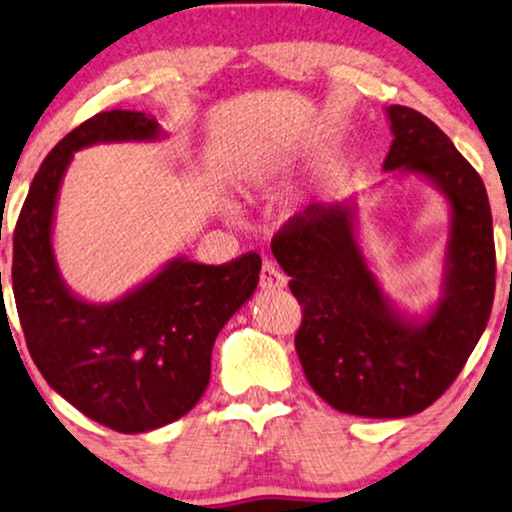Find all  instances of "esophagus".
I'll return each instance as SVG.
<instances>
[{
  "mask_svg": "<svg viewBox=\"0 0 512 512\" xmlns=\"http://www.w3.org/2000/svg\"><path fill=\"white\" fill-rule=\"evenodd\" d=\"M285 285H288V278H285L281 271L276 269V264L264 262L262 271H260V288L276 292V290H283Z\"/></svg>",
  "mask_w": 512,
  "mask_h": 512,
  "instance_id": "34e87169",
  "label": "esophagus"
}]
</instances>
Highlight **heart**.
Masks as SVG:
<instances>
[{
    "mask_svg": "<svg viewBox=\"0 0 512 512\" xmlns=\"http://www.w3.org/2000/svg\"><path fill=\"white\" fill-rule=\"evenodd\" d=\"M257 177H262V175H257Z\"/></svg>",
    "mask_w": 512,
    "mask_h": 512,
    "instance_id": "heart-1",
    "label": "heart"
}]
</instances>
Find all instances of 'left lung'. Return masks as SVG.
<instances>
[{
    "instance_id": "1",
    "label": "left lung",
    "mask_w": 512,
    "mask_h": 512,
    "mask_svg": "<svg viewBox=\"0 0 512 512\" xmlns=\"http://www.w3.org/2000/svg\"><path fill=\"white\" fill-rule=\"evenodd\" d=\"M386 117L384 173L421 177L449 206L438 302L410 316L386 295L360 245L356 199L313 203L271 241L304 306L295 349L306 381L327 405L365 419L412 417L452 386L485 332L496 285L482 177L417 109L391 105Z\"/></svg>"
}]
</instances>
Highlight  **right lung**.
Here are the masks:
<instances>
[{
	"instance_id": "add662e5",
	"label": "right lung",
	"mask_w": 512,
	"mask_h": 512,
	"mask_svg": "<svg viewBox=\"0 0 512 512\" xmlns=\"http://www.w3.org/2000/svg\"><path fill=\"white\" fill-rule=\"evenodd\" d=\"M161 138L166 131L145 112L95 114L46 156L13 231V297L34 365L67 403L119 433L173 424L199 403L215 337L252 297L262 269L255 252L220 267L173 257L114 302H86L70 290L53 222L74 152Z\"/></svg>"
}]
</instances>
